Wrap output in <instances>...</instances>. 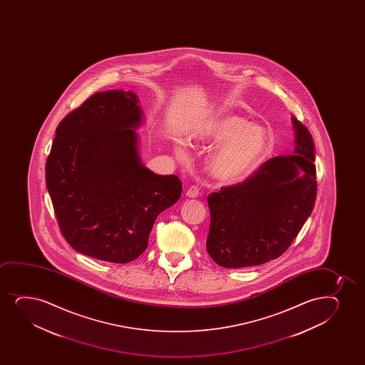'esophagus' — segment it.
Wrapping results in <instances>:
<instances>
[{
  "instance_id": "obj_1",
  "label": "esophagus",
  "mask_w": 365,
  "mask_h": 365,
  "mask_svg": "<svg viewBox=\"0 0 365 365\" xmlns=\"http://www.w3.org/2000/svg\"><path fill=\"white\" fill-rule=\"evenodd\" d=\"M198 195H200V190H198L197 186H195V185L190 186L187 191H186V196L190 198L198 197Z\"/></svg>"
}]
</instances>
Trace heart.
Masks as SVG:
<instances>
[{
    "mask_svg": "<svg viewBox=\"0 0 365 365\" xmlns=\"http://www.w3.org/2000/svg\"><path fill=\"white\" fill-rule=\"evenodd\" d=\"M195 140L220 143L210 155V174L222 182L243 180L259 167L268 152L269 138L264 128L248 124L246 119L222 114L210 119L196 131ZM181 153L180 148H176Z\"/></svg>",
    "mask_w": 365,
    "mask_h": 365,
    "instance_id": "b5f03b06",
    "label": "heart"
}]
</instances>
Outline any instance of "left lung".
Listing matches in <instances>:
<instances>
[{"label":"left lung","mask_w":365,"mask_h":365,"mask_svg":"<svg viewBox=\"0 0 365 365\" xmlns=\"http://www.w3.org/2000/svg\"><path fill=\"white\" fill-rule=\"evenodd\" d=\"M292 123L294 155L270 158L246 180L208 196L207 252L220 267L245 268L277 259L312 214L317 198L314 143L306 126L294 117Z\"/></svg>","instance_id":"left-lung-1"}]
</instances>
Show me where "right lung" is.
Listing matches in <instances>:
<instances>
[{
	"instance_id": "right-lung-1",
	"label": "right lung",
	"mask_w": 365,
	"mask_h": 365,
	"mask_svg": "<svg viewBox=\"0 0 365 365\" xmlns=\"http://www.w3.org/2000/svg\"><path fill=\"white\" fill-rule=\"evenodd\" d=\"M138 96L110 90L88 97L56 129L46 186L61 232L76 252L110 263L143 255L155 219L179 201L176 175L138 157Z\"/></svg>"
}]
</instances>
